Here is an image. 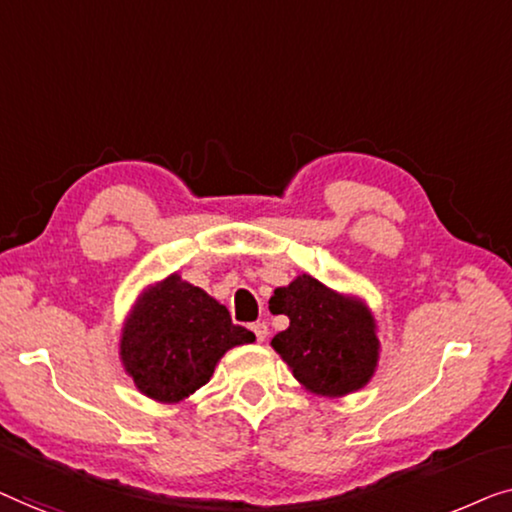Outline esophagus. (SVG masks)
Segmentation results:
<instances>
[{"instance_id":"obj_1","label":"esophagus","mask_w":512,"mask_h":512,"mask_svg":"<svg viewBox=\"0 0 512 512\" xmlns=\"http://www.w3.org/2000/svg\"><path fill=\"white\" fill-rule=\"evenodd\" d=\"M250 329H253V334H255V338L259 343L264 341L266 336H269V327L264 325V322H255V325H250Z\"/></svg>"}]
</instances>
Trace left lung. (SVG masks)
Wrapping results in <instances>:
<instances>
[{"instance_id":"left-lung-1","label":"left lung","mask_w":512,"mask_h":512,"mask_svg":"<svg viewBox=\"0 0 512 512\" xmlns=\"http://www.w3.org/2000/svg\"><path fill=\"white\" fill-rule=\"evenodd\" d=\"M269 304L273 315L290 318V327L273 336L271 348L308 392L345 397L373 378L380 341L362 299L301 273L287 287H278Z\"/></svg>"}]
</instances>
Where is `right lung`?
<instances>
[{"label":"right lung","instance_id":"right-lung-1","mask_svg":"<svg viewBox=\"0 0 512 512\" xmlns=\"http://www.w3.org/2000/svg\"><path fill=\"white\" fill-rule=\"evenodd\" d=\"M255 334L234 325L220 301L171 273L136 299L120 334V362L136 390L181 403L211 380L215 364Z\"/></svg>","mask_w":512,"mask_h":512}]
</instances>
